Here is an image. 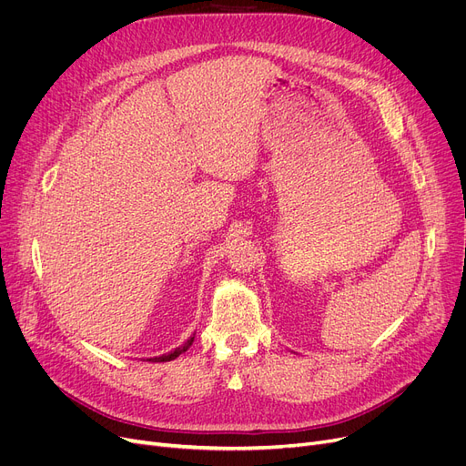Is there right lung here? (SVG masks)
<instances>
[{"label": "right lung", "mask_w": 466, "mask_h": 466, "mask_svg": "<svg viewBox=\"0 0 466 466\" xmlns=\"http://www.w3.org/2000/svg\"><path fill=\"white\" fill-rule=\"evenodd\" d=\"M192 341H194V336H190L187 341H185V344L181 346V348H176L174 351H171V353H166V355H160V357H155V359H149V360H153V362H166V360H174L176 357H179L181 353H185L190 346H192Z\"/></svg>", "instance_id": "obj_1"}]
</instances>
